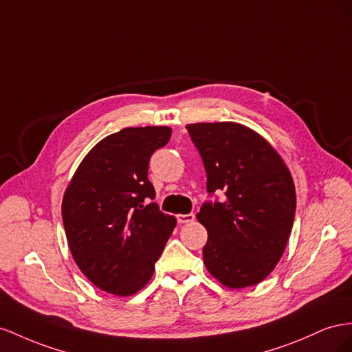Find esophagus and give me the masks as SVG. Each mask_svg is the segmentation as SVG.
I'll use <instances>...</instances> for the list:
<instances>
[{
    "label": "esophagus",
    "mask_w": 352,
    "mask_h": 352,
    "mask_svg": "<svg viewBox=\"0 0 352 352\" xmlns=\"http://www.w3.org/2000/svg\"><path fill=\"white\" fill-rule=\"evenodd\" d=\"M195 218H196V215H195L193 212H190V214L178 215V217H177V221H178L179 224H187V223H193Z\"/></svg>",
    "instance_id": "34e87169"
}]
</instances>
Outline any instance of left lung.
Returning a JSON list of instances; mask_svg holds the SVG:
<instances>
[{
    "instance_id": "obj_1",
    "label": "left lung",
    "mask_w": 352,
    "mask_h": 352,
    "mask_svg": "<svg viewBox=\"0 0 352 352\" xmlns=\"http://www.w3.org/2000/svg\"><path fill=\"white\" fill-rule=\"evenodd\" d=\"M206 170L209 196L197 219L208 230L204 263L219 283L240 289L264 280L292 232L296 195L283 159L252 129L236 122L188 124Z\"/></svg>"
}]
</instances>
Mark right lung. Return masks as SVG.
<instances>
[{"instance_id": "obj_1", "label": "right lung", "mask_w": 352, "mask_h": 352, "mask_svg": "<svg viewBox=\"0 0 352 352\" xmlns=\"http://www.w3.org/2000/svg\"><path fill=\"white\" fill-rule=\"evenodd\" d=\"M168 126L124 128L96 144L67 186L62 204L70 252L104 292L134 295L153 276L175 218L160 212L148 162L170 138Z\"/></svg>"}]
</instances>
